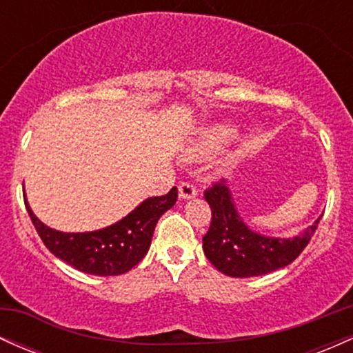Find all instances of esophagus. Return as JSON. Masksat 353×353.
Listing matches in <instances>:
<instances>
[{
	"instance_id": "34e87169",
	"label": "esophagus",
	"mask_w": 353,
	"mask_h": 353,
	"mask_svg": "<svg viewBox=\"0 0 353 353\" xmlns=\"http://www.w3.org/2000/svg\"><path fill=\"white\" fill-rule=\"evenodd\" d=\"M197 196V188L192 182H181L179 184V197L182 199H192Z\"/></svg>"
}]
</instances>
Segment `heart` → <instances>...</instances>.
<instances>
[{
    "label": "heart",
    "instance_id": "obj_1",
    "mask_svg": "<svg viewBox=\"0 0 353 353\" xmlns=\"http://www.w3.org/2000/svg\"><path fill=\"white\" fill-rule=\"evenodd\" d=\"M236 136V131L232 128H228V125H219V128L210 129L202 137V141L196 148L192 149L190 156L192 157H204V156H210V154L221 151L229 141L234 139Z\"/></svg>",
    "mask_w": 353,
    "mask_h": 353
}]
</instances>
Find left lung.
I'll list each match as a JSON object with an SVG mask.
<instances>
[{"label":"left lung","instance_id":"1","mask_svg":"<svg viewBox=\"0 0 353 353\" xmlns=\"http://www.w3.org/2000/svg\"><path fill=\"white\" fill-rule=\"evenodd\" d=\"M204 197L212 210L209 230L202 237L204 254L229 277H255L289 265L309 244L322 219L320 216L302 236L294 239L265 237L244 224L224 181L214 182Z\"/></svg>","mask_w":353,"mask_h":353}]
</instances>
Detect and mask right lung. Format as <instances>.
<instances>
[{
    "label": "right lung",
    "instance_id": "1",
    "mask_svg": "<svg viewBox=\"0 0 353 353\" xmlns=\"http://www.w3.org/2000/svg\"><path fill=\"white\" fill-rule=\"evenodd\" d=\"M177 201V188L165 196L149 197L116 224L94 232H59L34 216L24 196V205L36 232L51 254L84 274L121 275L139 264L151 245L154 228Z\"/></svg>",
    "mask_w": 353,
    "mask_h": 353
}]
</instances>
